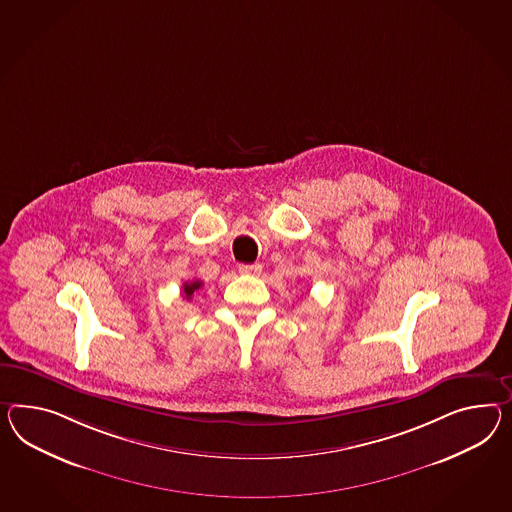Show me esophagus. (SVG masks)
Segmentation results:
<instances>
[{
	"instance_id": "esophagus-1",
	"label": "esophagus",
	"mask_w": 512,
	"mask_h": 512,
	"mask_svg": "<svg viewBox=\"0 0 512 512\" xmlns=\"http://www.w3.org/2000/svg\"><path fill=\"white\" fill-rule=\"evenodd\" d=\"M239 273H241V275H258V273H262V265H260V263L239 265Z\"/></svg>"
}]
</instances>
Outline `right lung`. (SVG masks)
Here are the masks:
<instances>
[{
	"mask_svg": "<svg viewBox=\"0 0 512 512\" xmlns=\"http://www.w3.org/2000/svg\"><path fill=\"white\" fill-rule=\"evenodd\" d=\"M202 288V282L200 280H193V282H185L184 286H182V291H184V297L187 301H191V297H193V293L198 291V289Z\"/></svg>",
	"mask_w": 512,
	"mask_h": 512,
	"instance_id": "1",
	"label": "right lung"
}]
</instances>
